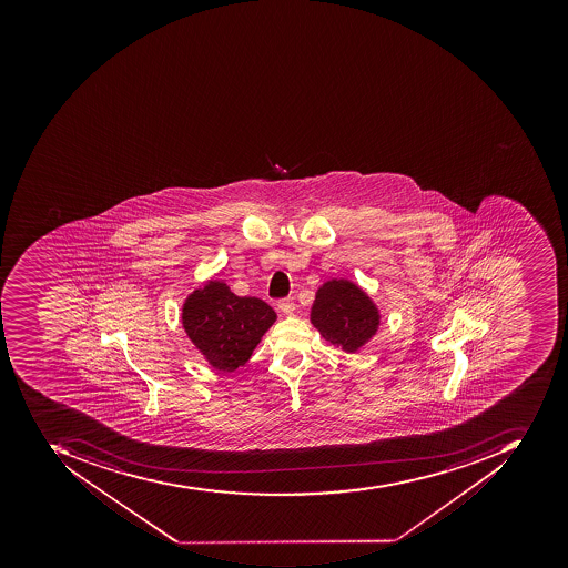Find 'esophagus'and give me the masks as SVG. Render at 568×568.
<instances>
[{"label":"esophagus","instance_id":"1","mask_svg":"<svg viewBox=\"0 0 568 568\" xmlns=\"http://www.w3.org/2000/svg\"><path fill=\"white\" fill-rule=\"evenodd\" d=\"M278 307L283 314H286V316H290V314L294 313V311H295L294 298H282V301L278 302Z\"/></svg>","mask_w":568,"mask_h":568}]
</instances>
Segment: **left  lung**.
<instances>
[{"instance_id":"obj_1","label":"left lung","mask_w":568,"mask_h":568,"mask_svg":"<svg viewBox=\"0 0 568 568\" xmlns=\"http://www.w3.org/2000/svg\"><path fill=\"white\" fill-rule=\"evenodd\" d=\"M311 323L328 343L346 353H356L377 334L381 311L356 283L334 278L316 292Z\"/></svg>"}]
</instances>
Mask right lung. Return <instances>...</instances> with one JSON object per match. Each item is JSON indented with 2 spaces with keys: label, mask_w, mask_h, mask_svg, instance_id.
<instances>
[{
  "label": "right lung",
  "mask_w": 568,
  "mask_h": 568,
  "mask_svg": "<svg viewBox=\"0 0 568 568\" xmlns=\"http://www.w3.org/2000/svg\"><path fill=\"white\" fill-rule=\"evenodd\" d=\"M276 313L257 297H237L222 280H209L182 304V326L203 358L219 372L245 365Z\"/></svg>",
  "instance_id": "1"
}]
</instances>
